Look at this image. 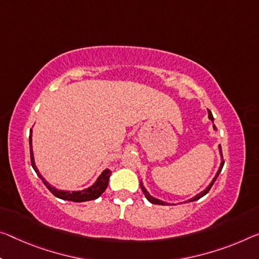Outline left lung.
Listing matches in <instances>:
<instances>
[{
	"label": "left lung",
	"mask_w": 259,
	"mask_h": 259,
	"mask_svg": "<svg viewBox=\"0 0 259 259\" xmlns=\"http://www.w3.org/2000/svg\"><path fill=\"white\" fill-rule=\"evenodd\" d=\"M208 118H210V120L213 122V120H214V118H213V115H212V113L210 112V110H208ZM213 129L214 130H217V128H215V125L213 124ZM219 152H220V155H221V163H220V167H219V169H218V171H217V174H215V176L214 178H213V180H212V182L208 184V187L205 189V190H203L202 192H199L198 195H196L194 198H191V199H189L188 202H194V200H197V199H199V198H202L203 196H205L208 192V190H210L211 189V187L213 186V183L215 182V180H217V178H218L219 176V174H220V171H221V169H223V167H224V163H225V161H224V159H223V152H221V146L219 145ZM141 188H142V190H143V192H144V195H145V197H146V199L149 200L150 203H152V204H157V205H169L168 203H166V202H162V200H160V199H158V198H154L153 196H151L149 192H147V190L146 189L144 188V186H143V182L141 181Z\"/></svg>",
	"instance_id": "8db88e82"
}]
</instances>
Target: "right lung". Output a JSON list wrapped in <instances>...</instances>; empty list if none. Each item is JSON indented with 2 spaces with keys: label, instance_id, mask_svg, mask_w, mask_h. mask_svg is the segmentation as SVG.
<instances>
[{
  "label": "right lung",
  "instance_id": "obj_1",
  "mask_svg": "<svg viewBox=\"0 0 259 259\" xmlns=\"http://www.w3.org/2000/svg\"><path fill=\"white\" fill-rule=\"evenodd\" d=\"M30 154H31L32 167H33L35 173L38 174V176L41 179V181L44 182V184L47 187L48 190L51 191L55 197H57V198L64 199V200H70V202H76V203L88 202V200H93V199H97L98 197H100L102 195V192L106 190V188H107V186H108L109 178H110V174H112V171H110L109 169H105L100 174L99 178L97 179V181L94 182L91 187L83 189V190L64 191V190H59V189H56L55 187H52V184H49L46 180L44 179V176L39 173L38 168H36V166H35L34 157H33V149H32V129L30 131Z\"/></svg>",
  "mask_w": 259,
  "mask_h": 259
}]
</instances>
